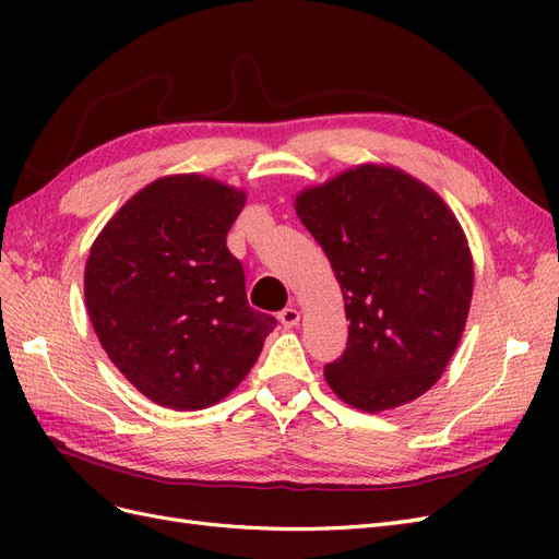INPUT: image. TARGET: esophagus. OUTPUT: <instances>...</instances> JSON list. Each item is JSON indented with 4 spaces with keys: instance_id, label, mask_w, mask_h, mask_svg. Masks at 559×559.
Segmentation results:
<instances>
[{
    "instance_id": "34e87169",
    "label": "esophagus",
    "mask_w": 559,
    "mask_h": 559,
    "mask_svg": "<svg viewBox=\"0 0 559 559\" xmlns=\"http://www.w3.org/2000/svg\"><path fill=\"white\" fill-rule=\"evenodd\" d=\"M280 321H282L284 329H292V326H296L298 321H300V312L296 308H284L280 312Z\"/></svg>"
}]
</instances>
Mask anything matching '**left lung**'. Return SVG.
I'll use <instances>...</instances> for the list:
<instances>
[{
	"instance_id": "1",
	"label": "left lung",
	"mask_w": 559,
	"mask_h": 559,
	"mask_svg": "<svg viewBox=\"0 0 559 559\" xmlns=\"http://www.w3.org/2000/svg\"><path fill=\"white\" fill-rule=\"evenodd\" d=\"M296 214L345 298L347 349L324 368L335 396L382 413L429 392L473 296L471 249L443 198L399 167L364 163L300 191Z\"/></svg>"
}]
</instances>
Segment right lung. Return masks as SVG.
Here are the masks:
<instances>
[{
    "instance_id": "obj_1",
    "label": "right lung",
    "mask_w": 559,
    "mask_h": 559,
    "mask_svg": "<svg viewBox=\"0 0 559 559\" xmlns=\"http://www.w3.org/2000/svg\"><path fill=\"white\" fill-rule=\"evenodd\" d=\"M247 193L202 175L160 177L97 235L83 273L91 324L126 380L163 408L226 399L275 317L249 308L226 235Z\"/></svg>"
}]
</instances>
